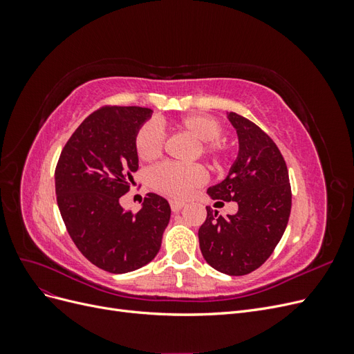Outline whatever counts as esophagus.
I'll list each match as a JSON object with an SVG mask.
<instances>
[{"mask_svg": "<svg viewBox=\"0 0 354 354\" xmlns=\"http://www.w3.org/2000/svg\"><path fill=\"white\" fill-rule=\"evenodd\" d=\"M169 205H171V209H173L174 212H178L181 208L185 207V202H178V201H171L169 202Z\"/></svg>", "mask_w": 354, "mask_h": 354, "instance_id": "34e87169", "label": "esophagus"}]
</instances>
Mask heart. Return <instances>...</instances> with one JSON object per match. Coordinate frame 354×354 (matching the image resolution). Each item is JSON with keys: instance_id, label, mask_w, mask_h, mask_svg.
Wrapping results in <instances>:
<instances>
[{"instance_id": "1", "label": "heart", "mask_w": 354, "mask_h": 354, "mask_svg": "<svg viewBox=\"0 0 354 354\" xmlns=\"http://www.w3.org/2000/svg\"><path fill=\"white\" fill-rule=\"evenodd\" d=\"M176 128L195 142L192 156H208L216 165H220L229 156V147L220 140L221 124L212 116L190 115L177 121ZM164 136L155 122L143 124L136 134L134 147L137 156L146 162L156 159L162 153ZM149 186L158 194L174 199L186 198L192 190L205 181V171L199 165L160 164L149 171Z\"/></svg>"}]
</instances>
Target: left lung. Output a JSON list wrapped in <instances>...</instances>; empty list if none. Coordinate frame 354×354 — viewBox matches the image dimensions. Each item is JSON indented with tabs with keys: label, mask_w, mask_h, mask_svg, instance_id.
<instances>
[{
	"label": "left lung",
	"mask_w": 354,
	"mask_h": 354,
	"mask_svg": "<svg viewBox=\"0 0 354 354\" xmlns=\"http://www.w3.org/2000/svg\"><path fill=\"white\" fill-rule=\"evenodd\" d=\"M238 134L239 152L221 183L207 190L216 203L236 202L238 212L221 217L207 207L199 227V246L205 261L230 276L254 272L279 243L291 214V186L285 159L259 125L229 112Z\"/></svg>",
	"instance_id": "left-lung-1"
}]
</instances>
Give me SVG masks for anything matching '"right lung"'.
Here are the masks:
<instances>
[{"mask_svg": "<svg viewBox=\"0 0 354 354\" xmlns=\"http://www.w3.org/2000/svg\"><path fill=\"white\" fill-rule=\"evenodd\" d=\"M152 112L138 106L93 112L71 136L56 167L57 205L68 233L85 259L109 273L151 263L169 221V203L156 194H147L136 214L120 203L138 169L136 134Z\"/></svg>", "mask_w": 354, "mask_h": 354, "instance_id": "obj_1", "label": "right lung"}]
</instances>
